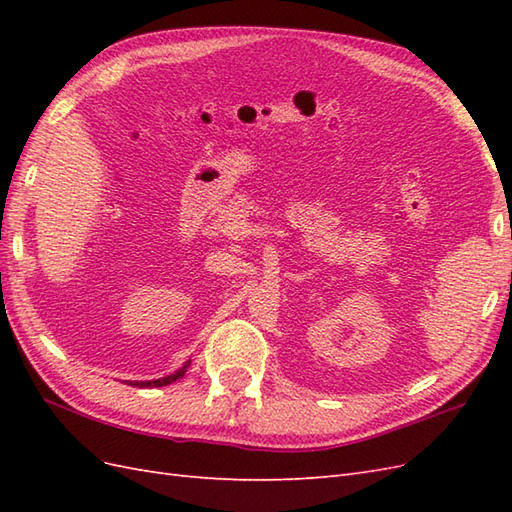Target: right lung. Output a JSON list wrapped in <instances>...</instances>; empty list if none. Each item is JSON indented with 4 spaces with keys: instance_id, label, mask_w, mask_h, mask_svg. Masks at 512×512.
Segmentation results:
<instances>
[{
    "instance_id": "right-lung-1",
    "label": "right lung",
    "mask_w": 512,
    "mask_h": 512,
    "mask_svg": "<svg viewBox=\"0 0 512 512\" xmlns=\"http://www.w3.org/2000/svg\"><path fill=\"white\" fill-rule=\"evenodd\" d=\"M190 363L192 361H185L183 367H179L175 374H170V376H164V378H158V380H128V384L130 386H138V389H153V386H166L170 382L183 378L185 371H188V367H190Z\"/></svg>"
}]
</instances>
